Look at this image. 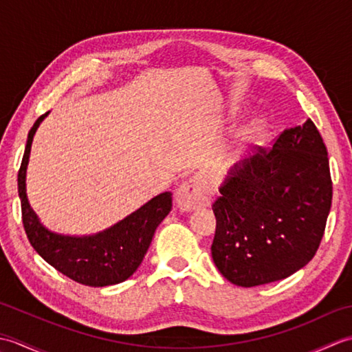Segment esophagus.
Instances as JSON below:
<instances>
[{"mask_svg": "<svg viewBox=\"0 0 352 352\" xmlns=\"http://www.w3.org/2000/svg\"><path fill=\"white\" fill-rule=\"evenodd\" d=\"M212 201V190L201 177H193L183 183L175 192L177 207L183 212H192L195 208L206 207Z\"/></svg>", "mask_w": 352, "mask_h": 352, "instance_id": "1", "label": "esophagus"}]
</instances>
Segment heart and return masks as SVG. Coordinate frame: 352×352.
<instances>
[{
	"label": "heart",
	"instance_id": "heart-1",
	"mask_svg": "<svg viewBox=\"0 0 352 352\" xmlns=\"http://www.w3.org/2000/svg\"><path fill=\"white\" fill-rule=\"evenodd\" d=\"M265 131V122L261 119H256L250 124H246L242 131H241V138L242 140H251V139H257L258 136H261Z\"/></svg>",
	"mask_w": 352,
	"mask_h": 352
}]
</instances>
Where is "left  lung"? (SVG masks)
Segmentation results:
<instances>
[{"instance_id":"obj_1","label":"left lung","mask_w":352,"mask_h":352,"mask_svg":"<svg viewBox=\"0 0 352 352\" xmlns=\"http://www.w3.org/2000/svg\"><path fill=\"white\" fill-rule=\"evenodd\" d=\"M212 206V257L226 278L254 287L287 278L315 257L330 213L333 184L316 125L284 130L228 170Z\"/></svg>"}]
</instances>
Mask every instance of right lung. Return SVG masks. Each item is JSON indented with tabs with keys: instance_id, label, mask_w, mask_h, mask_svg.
Instances as JSON below:
<instances>
[{
	"instance_id": "right-lung-1",
	"label": "right lung",
	"mask_w": 352,
	"mask_h": 352,
	"mask_svg": "<svg viewBox=\"0 0 352 352\" xmlns=\"http://www.w3.org/2000/svg\"><path fill=\"white\" fill-rule=\"evenodd\" d=\"M50 111L42 115L28 133L25 153L18 174L22 222L30 243L39 256L71 280L91 287L122 283L138 271L151 245L159 223L172 208V193L163 192L100 233L69 236L54 233L41 222L27 198V166L33 138Z\"/></svg>"
}]
</instances>
